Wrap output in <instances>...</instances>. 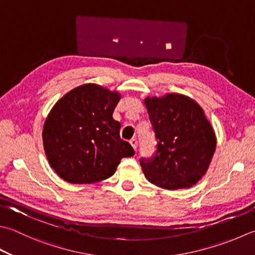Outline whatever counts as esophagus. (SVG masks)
<instances>
[{
	"instance_id": "obj_1",
	"label": "esophagus",
	"mask_w": 255,
	"mask_h": 255,
	"mask_svg": "<svg viewBox=\"0 0 255 255\" xmlns=\"http://www.w3.org/2000/svg\"><path fill=\"white\" fill-rule=\"evenodd\" d=\"M129 142H130V144L132 146V148L134 149V150H136V149H137V146H138V141H137V139H136V138H132V139H130V141H129Z\"/></svg>"
}]
</instances>
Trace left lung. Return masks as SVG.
<instances>
[{
	"instance_id": "obj_1",
	"label": "left lung",
	"mask_w": 255,
	"mask_h": 255,
	"mask_svg": "<svg viewBox=\"0 0 255 255\" xmlns=\"http://www.w3.org/2000/svg\"><path fill=\"white\" fill-rule=\"evenodd\" d=\"M157 139L151 158H141L147 180L168 190L190 188L207 172L217 139L203 109L188 96L144 99Z\"/></svg>"
}]
</instances>
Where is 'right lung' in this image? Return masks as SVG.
I'll use <instances>...</instances> for the list:
<instances>
[{"mask_svg":"<svg viewBox=\"0 0 255 255\" xmlns=\"http://www.w3.org/2000/svg\"><path fill=\"white\" fill-rule=\"evenodd\" d=\"M117 92L96 84L74 88L54 105L45 121L43 143L48 162L71 183H94L112 177L134 151L113 118Z\"/></svg>","mask_w":255,"mask_h":255,"instance_id":"right-lung-1","label":"right lung"}]
</instances>
